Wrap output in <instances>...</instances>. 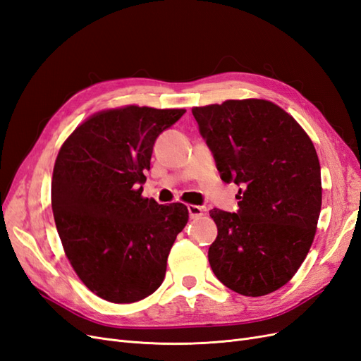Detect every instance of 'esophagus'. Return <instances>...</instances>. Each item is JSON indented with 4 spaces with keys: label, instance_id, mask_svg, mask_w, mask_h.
<instances>
[{
    "label": "esophagus",
    "instance_id": "obj_1",
    "mask_svg": "<svg viewBox=\"0 0 361 361\" xmlns=\"http://www.w3.org/2000/svg\"><path fill=\"white\" fill-rule=\"evenodd\" d=\"M188 214H190V218H199L203 215V209L200 206L188 204Z\"/></svg>",
    "mask_w": 361,
    "mask_h": 361
}]
</instances>
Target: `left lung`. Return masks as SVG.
<instances>
[{
    "instance_id": "1",
    "label": "left lung",
    "mask_w": 361,
    "mask_h": 361,
    "mask_svg": "<svg viewBox=\"0 0 361 361\" xmlns=\"http://www.w3.org/2000/svg\"><path fill=\"white\" fill-rule=\"evenodd\" d=\"M220 178L239 187V209H212L207 251L216 279L245 297L285 286L313 243L321 212V166L292 116L262 99L192 108Z\"/></svg>"
}]
</instances>
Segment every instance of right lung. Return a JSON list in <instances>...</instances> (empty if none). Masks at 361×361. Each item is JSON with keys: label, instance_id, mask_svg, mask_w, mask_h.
<instances>
[{"label": "right lung", "instance_id": "1", "mask_svg": "<svg viewBox=\"0 0 361 361\" xmlns=\"http://www.w3.org/2000/svg\"><path fill=\"white\" fill-rule=\"evenodd\" d=\"M183 114L135 105L101 111L59 152L51 185L57 232L76 274L106 301L143 300L166 277L188 209L141 192L157 138Z\"/></svg>", "mask_w": 361, "mask_h": 361}]
</instances>
